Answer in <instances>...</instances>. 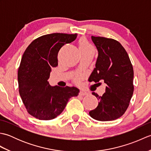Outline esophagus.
Listing matches in <instances>:
<instances>
[{
    "instance_id": "1",
    "label": "esophagus",
    "mask_w": 151,
    "mask_h": 151,
    "mask_svg": "<svg viewBox=\"0 0 151 151\" xmlns=\"http://www.w3.org/2000/svg\"><path fill=\"white\" fill-rule=\"evenodd\" d=\"M80 95H82V96L88 95V93L87 91H86L81 90V91H80Z\"/></svg>"
}]
</instances>
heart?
Masks as SVG:
<instances>
[{"mask_svg": "<svg viewBox=\"0 0 151 151\" xmlns=\"http://www.w3.org/2000/svg\"><path fill=\"white\" fill-rule=\"evenodd\" d=\"M78 46H79V49L81 50V52H83V51H86V50H90L91 49H93V47L91 46V45L87 41V40H86L85 38H82V39H81V40L79 41ZM81 78H82L81 75L76 76V81H78Z\"/></svg>", "mask_w": 151, "mask_h": 151, "instance_id": "obj_1", "label": "heart"}]
</instances>
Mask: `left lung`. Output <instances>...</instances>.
<instances>
[{"label":"left lung","instance_id":"1","mask_svg":"<svg viewBox=\"0 0 151 151\" xmlns=\"http://www.w3.org/2000/svg\"><path fill=\"white\" fill-rule=\"evenodd\" d=\"M91 40L99 54L89 79L97 84L104 81L106 86L102 96L92 93L97 98L99 104L89 114L97 121H113L124 114L132 97V65L127 51L117 41L95 36H91Z\"/></svg>","mask_w":151,"mask_h":151}]
</instances>
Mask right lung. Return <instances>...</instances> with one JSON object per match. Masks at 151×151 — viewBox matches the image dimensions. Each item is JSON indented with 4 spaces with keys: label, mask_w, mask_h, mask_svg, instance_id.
<instances>
[{
    "label": "right lung",
    "mask_w": 151,
    "mask_h": 151,
    "mask_svg": "<svg viewBox=\"0 0 151 151\" xmlns=\"http://www.w3.org/2000/svg\"><path fill=\"white\" fill-rule=\"evenodd\" d=\"M76 37V34L44 35L34 40L22 55L18 69L19 94L28 114L38 119H53L70 97L78 95L77 88L51 86L47 81L52 67L58 65L60 49Z\"/></svg>",
    "instance_id": "1"
}]
</instances>
